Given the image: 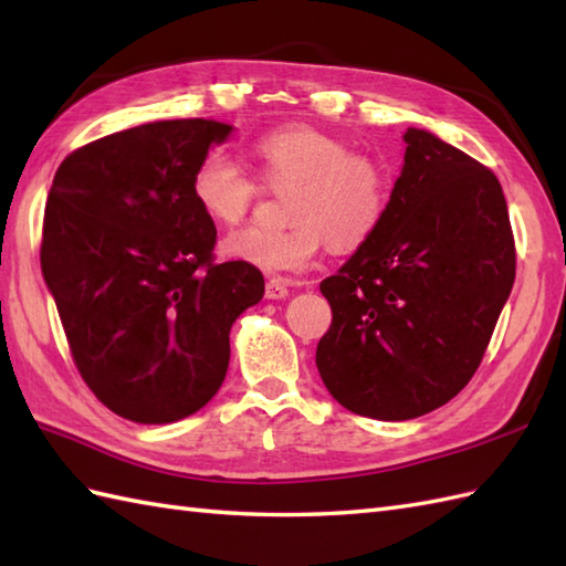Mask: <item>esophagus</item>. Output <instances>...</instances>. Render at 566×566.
<instances>
[{
  "mask_svg": "<svg viewBox=\"0 0 566 566\" xmlns=\"http://www.w3.org/2000/svg\"><path fill=\"white\" fill-rule=\"evenodd\" d=\"M264 296H268V298H286V296H290V286H286L282 276H270L268 284H264Z\"/></svg>",
  "mask_w": 566,
  "mask_h": 566,
  "instance_id": "34e87169",
  "label": "esophagus"
}]
</instances>
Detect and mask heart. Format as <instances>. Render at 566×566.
<instances>
[{"label": "heart", "instance_id": "1", "mask_svg": "<svg viewBox=\"0 0 566 566\" xmlns=\"http://www.w3.org/2000/svg\"><path fill=\"white\" fill-rule=\"evenodd\" d=\"M255 177L264 189L285 191L282 231L245 228L223 238L226 258L270 274L302 272L328 243L350 252L369 243L387 219L394 179L379 155L353 150L345 138L311 124L270 128L250 143ZM191 199L216 226L243 223L260 197L248 172L211 150L189 179Z\"/></svg>", "mask_w": 566, "mask_h": 566}]
</instances>
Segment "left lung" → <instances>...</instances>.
Masks as SVG:
<instances>
[{
  "instance_id": "obj_1",
  "label": "left lung",
  "mask_w": 566,
  "mask_h": 566,
  "mask_svg": "<svg viewBox=\"0 0 566 566\" xmlns=\"http://www.w3.org/2000/svg\"><path fill=\"white\" fill-rule=\"evenodd\" d=\"M387 219L321 282L333 323L316 367L347 411L408 420L460 394L515 280L496 175L420 128L406 130Z\"/></svg>"
}]
</instances>
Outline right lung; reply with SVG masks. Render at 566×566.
Wrapping results in <instances>:
<instances>
[{
    "label": "right lung",
    "mask_w": 566,
    "mask_h": 566,
    "mask_svg": "<svg viewBox=\"0 0 566 566\" xmlns=\"http://www.w3.org/2000/svg\"><path fill=\"white\" fill-rule=\"evenodd\" d=\"M231 126L155 122L92 140L48 191L41 270L84 384L116 416L172 423L221 389L233 321L264 294L258 268L216 262L189 179Z\"/></svg>",
    "instance_id": "add662e5"
}]
</instances>
